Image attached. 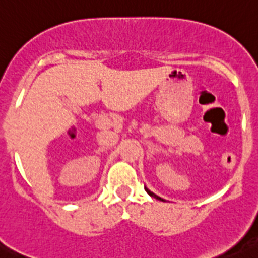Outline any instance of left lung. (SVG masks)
I'll list each match as a JSON object with an SVG mask.
<instances>
[{
	"label": "left lung",
	"mask_w": 258,
	"mask_h": 258,
	"mask_svg": "<svg viewBox=\"0 0 258 258\" xmlns=\"http://www.w3.org/2000/svg\"><path fill=\"white\" fill-rule=\"evenodd\" d=\"M146 191H147V192H148V194H149V195H151V196H152V198H156V199H158V200H162V201H164V200H163V199H161V198H159V196H157V195H156V194H153V192H152V191H149V190H148V188H146Z\"/></svg>",
	"instance_id": "left-lung-1"
}]
</instances>
